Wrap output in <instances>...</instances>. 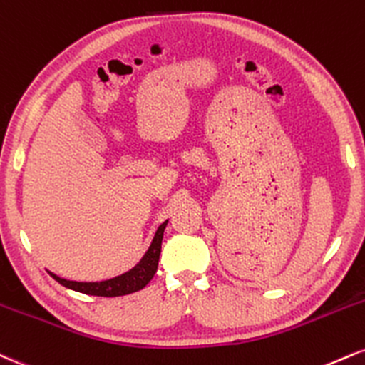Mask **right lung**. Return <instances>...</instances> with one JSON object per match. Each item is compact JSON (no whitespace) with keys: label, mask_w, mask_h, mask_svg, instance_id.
<instances>
[{"label":"right lung","mask_w":365,"mask_h":365,"mask_svg":"<svg viewBox=\"0 0 365 365\" xmlns=\"http://www.w3.org/2000/svg\"><path fill=\"white\" fill-rule=\"evenodd\" d=\"M168 225V221H165L163 225L158 227L155 232V238H153L151 245H149L148 252L144 253V257L140 258V262L134 269H130L125 274L117 275V277L102 280V282H76V280H66L57 277L56 274L52 275V279L57 280L64 287L71 289V291L88 294V296H102V297H117V296H125V294L138 292L140 289H144L149 284V280L155 277L158 270V262H160V253H161V241H163V232L165 227Z\"/></svg>","instance_id":"1"}]
</instances>
